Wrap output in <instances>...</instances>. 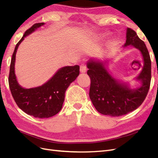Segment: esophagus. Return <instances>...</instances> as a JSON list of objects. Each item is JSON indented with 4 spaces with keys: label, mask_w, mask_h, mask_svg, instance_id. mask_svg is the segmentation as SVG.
I'll list each match as a JSON object with an SVG mask.
<instances>
[{
    "label": "esophagus",
    "mask_w": 158,
    "mask_h": 158,
    "mask_svg": "<svg viewBox=\"0 0 158 158\" xmlns=\"http://www.w3.org/2000/svg\"><path fill=\"white\" fill-rule=\"evenodd\" d=\"M80 71L81 73H86L87 68H86V66H85V65H84V64L81 65L80 67Z\"/></svg>",
    "instance_id": "obj_1"
}]
</instances>
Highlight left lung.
Returning <instances> with one entry per match:
<instances>
[{
	"instance_id": "8db88e82",
	"label": "left lung",
	"mask_w": 158,
	"mask_h": 158,
	"mask_svg": "<svg viewBox=\"0 0 158 158\" xmlns=\"http://www.w3.org/2000/svg\"><path fill=\"white\" fill-rule=\"evenodd\" d=\"M135 47L143 59L142 70L134 79L140 85L131 88L130 84L118 80L108 69L109 59L92 58L87 62L88 75L91 79L89 98L97 111L105 115L119 117L136 109L144 102L151 81V60L144 42L136 33L127 28L126 42L123 47Z\"/></svg>"
}]
</instances>
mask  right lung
<instances>
[{
    "label": "right lung",
    "mask_w": 158,
    "mask_h": 158,
    "mask_svg": "<svg viewBox=\"0 0 158 158\" xmlns=\"http://www.w3.org/2000/svg\"><path fill=\"white\" fill-rule=\"evenodd\" d=\"M45 23H35L27 30L14 49L10 66L9 86L17 106L23 112L34 117L45 118L55 115L63 107L65 92L70 84L78 77L80 66H66L57 70L52 77L40 86L24 88L18 83L15 74L16 55L24 38Z\"/></svg>",
    "instance_id": "right-lung-1"
}]
</instances>
